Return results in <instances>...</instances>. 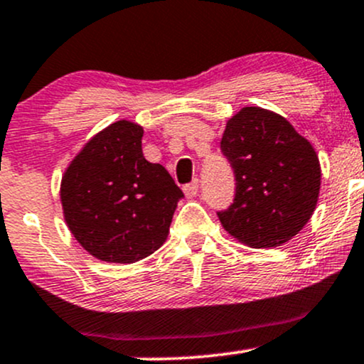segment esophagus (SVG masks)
<instances>
[{
  "mask_svg": "<svg viewBox=\"0 0 364 364\" xmlns=\"http://www.w3.org/2000/svg\"><path fill=\"white\" fill-rule=\"evenodd\" d=\"M198 191H199V182L198 181H193L191 183H186V186H183V193H186L187 198L198 196Z\"/></svg>",
  "mask_w": 364,
  "mask_h": 364,
  "instance_id": "obj_1",
  "label": "esophagus"
}]
</instances>
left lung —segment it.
Listing matches in <instances>:
<instances>
[{
    "label": "left lung",
    "instance_id": "8db88e82",
    "mask_svg": "<svg viewBox=\"0 0 364 364\" xmlns=\"http://www.w3.org/2000/svg\"><path fill=\"white\" fill-rule=\"evenodd\" d=\"M220 151L236 178L232 203L217 212L224 229L253 248L291 240L319 196L321 168L311 144L279 114L245 107L228 121Z\"/></svg>",
    "mask_w": 364,
    "mask_h": 364
}]
</instances>
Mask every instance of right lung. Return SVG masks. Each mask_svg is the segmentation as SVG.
Masks as SVG:
<instances>
[{
	"label": "right lung",
	"instance_id": "add662e5",
	"mask_svg": "<svg viewBox=\"0 0 364 364\" xmlns=\"http://www.w3.org/2000/svg\"><path fill=\"white\" fill-rule=\"evenodd\" d=\"M144 130L116 121L93 136L62 178L69 229L104 262L134 264L163 245L183 198L165 166L142 154Z\"/></svg>",
	"mask_w": 364,
	"mask_h": 364
}]
</instances>
